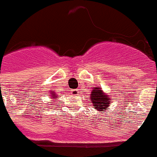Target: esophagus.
Listing matches in <instances>:
<instances>
[{"label": "esophagus", "mask_w": 157, "mask_h": 157, "mask_svg": "<svg viewBox=\"0 0 157 157\" xmlns=\"http://www.w3.org/2000/svg\"><path fill=\"white\" fill-rule=\"evenodd\" d=\"M72 94L74 95H77L78 94V90H72Z\"/></svg>", "instance_id": "1"}]
</instances>
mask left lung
Wrapping results in <instances>:
<instances>
[{
	"mask_svg": "<svg viewBox=\"0 0 157 157\" xmlns=\"http://www.w3.org/2000/svg\"><path fill=\"white\" fill-rule=\"evenodd\" d=\"M90 99L94 109L99 111H106L111 105V99L108 94H105L100 87H94L90 94Z\"/></svg>",
	"mask_w": 157,
	"mask_h": 157,
	"instance_id": "8db88e82",
	"label": "left lung"
}]
</instances>
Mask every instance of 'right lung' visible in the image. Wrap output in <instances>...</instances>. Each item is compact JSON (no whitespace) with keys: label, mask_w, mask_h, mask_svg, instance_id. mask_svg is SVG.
Segmentation results:
<instances>
[{"label":"right lung","mask_w":157,"mask_h":157,"mask_svg":"<svg viewBox=\"0 0 157 157\" xmlns=\"http://www.w3.org/2000/svg\"><path fill=\"white\" fill-rule=\"evenodd\" d=\"M50 99H52L53 101H57V99H58V95L56 94V93L55 92H51V95L49 97ZM52 101V100H51Z\"/></svg>","instance_id":"1"}]
</instances>
